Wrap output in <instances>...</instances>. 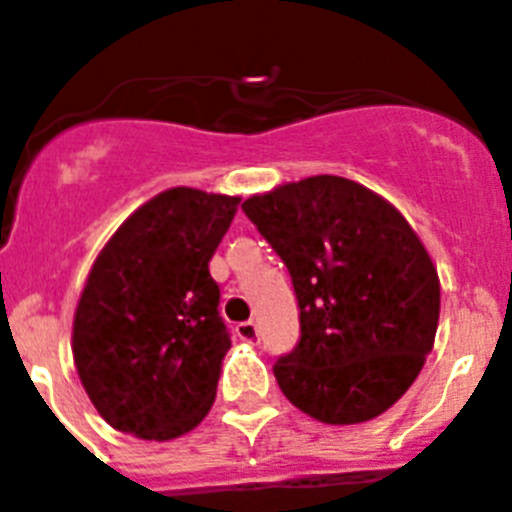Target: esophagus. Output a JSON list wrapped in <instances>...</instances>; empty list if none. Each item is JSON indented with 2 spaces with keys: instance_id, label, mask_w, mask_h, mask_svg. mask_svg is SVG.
<instances>
[{
  "instance_id": "1",
  "label": "esophagus",
  "mask_w": 512,
  "mask_h": 512,
  "mask_svg": "<svg viewBox=\"0 0 512 512\" xmlns=\"http://www.w3.org/2000/svg\"><path fill=\"white\" fill-rule=\"evenodd\" d=\"M235 336L246 343L259 341V325L253 323V320H248V323H238V328H235Z\"/></svg>"
}]
</instances>
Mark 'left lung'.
<instances>
[{
	"label": "left lung",
	"mask_w": 512,
	"mask_h": 512,
	"mask_svg": "<svg viewBox=\"0 0 512 512\" xmlns=\"http://www.w3.org/2000/svg\"><path fill=\"white\" fill-rule=\"evenodd\" d=\"M287 264L300 343L274 364L295 408L328 425L390 410L436 341L441 282L395 205L343 176H307L243 202Z\"/></svg>",
	"instance_id": "8db88e82"
}]
</instances>
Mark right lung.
Masks as SVG:
<instances>
[{
  "mask_svg": "<svg viewBox=\"0 0 512 512\" xmlns=\"http://www.w3.org/2000/svg\"><path fill=\"white\" fill-rule=\"evenodd\" d=\"M238 202L166 189L140 205L94 259L71 351L89 400L117 431L171 441L210 413L230 336L207 264Z\"/></svg>",
  "mask_w": 512,
  "mask_h": 512,
  "instance_id": "obj_1",
  "label": "right lung"
}]
</instances>
